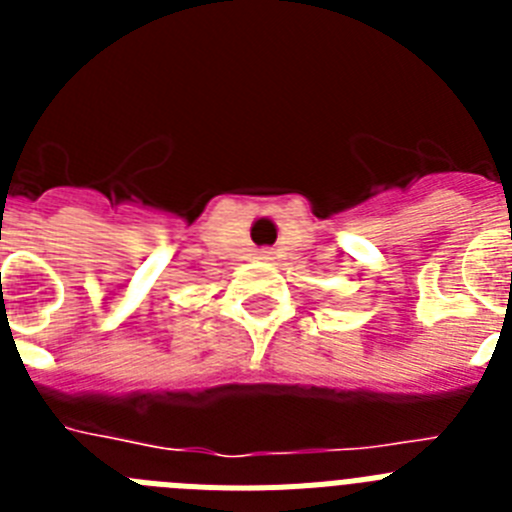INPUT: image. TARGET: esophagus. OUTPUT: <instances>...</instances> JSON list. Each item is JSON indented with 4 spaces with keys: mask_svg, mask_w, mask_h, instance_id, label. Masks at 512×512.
Segmentation results:
<instances>
[{
    "mask_svg": "<svg viewBox=\"0 0 512 512\" xmlns=\"http://www.w3.org/2000/svg\"><path fill=\"white\" fill-rule=\"evenodd\" d=\"M271 253H274V251H271V248H261L259 256H261V259H271Z\"/></svg>",
    "mask_w": 512,
    "mask_h": 512,
    "instance_id": "34e87169",
    "label": "esophagus"
}]
</instances>
